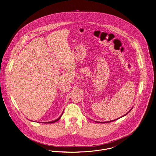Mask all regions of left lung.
I'll use <instances>...</instances> for the list:
<instances>
[{
    "label": "left lung",
    "instance_id": "8db88e82",
    "mask_svg": "<svg viewBox=\"0 0 156 156\" xmlns=\"http://www.w3.org/2000/svg\"><path fill=\"white\" fill-rule=\"evenodd\" d=\"M132 108H131V109H130V110L129 111V112H128V113H127L126 114H125V115H123V116H122L121 117H123V116L126 115V114H128L129 113V112H130V111H131V110H132ZM121 117H120V118H121ZM120 118H118V119H115V120H111V121H108V122H97V121H95V122H97V123H108V122H113V121H115V120H117V119H120Z\"/></svg>",
    "mask_w": 156,
    "mask_h": 156
}]
</instances>
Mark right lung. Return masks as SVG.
<instances>
[{
  "label": "right lung",
  "instance_id": "add662e5",
  "mask_svg": "<svg viewBox=\"0 0 156 156\" xmlns=\"http://www.w3.org/2000/svg\"><path fill=\"white\" fill-rule=\"evenodd\" d=\"M63 112H62V113L61 114V115L59 116V117H58L57 119L56 120H54V121H51V122H43L44 123H55V122H56L57 121H58L59 119H60V118L61 117V116H62V114H63Z\"/></svg>",
  "mask_w": 156,
  "mask_h": 156
}]
</instances>
